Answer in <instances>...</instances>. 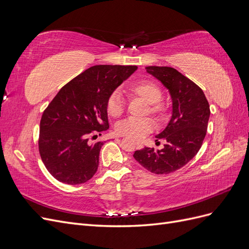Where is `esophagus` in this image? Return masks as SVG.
<instances>
[{"instance_id": "1", "label": "esophagus", "mask_w": 249, "mask_h": 249, "mask_svg": "<svg viewBox=\"0 0 249 249\" xmlns=\"http://www.w3.org/2000/svg\"><path fill=\"white\" fill-rule=\"evenodd\" d=\"M136 148H138V149L142 148V143L141 142H136Z\"/></svg>"}]
</instances>
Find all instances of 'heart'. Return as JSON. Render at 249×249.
<instances>
[{
    "label": "heart",
    "instance_id": "1",
    "mask_svg": "<svg viewBox=\"0 0 249 249\" xmlns=\"http://www.w3.org/2000/svg\"><path fill=\"white\" fill-rule=\"evenodd\" d=\"M127 93L131 96H137L148 104V111L152 114L161 117L165 111V106L160 102L162 97V90L160 86L150 80H141L132 84ZM106 109L108 114L112 117H118L124 111V104L118 92H113L107 100ZM155 124L150 118L134 119L129 118L119 122L115 130L118 135L126 136L133 139H142L148 133L152 132Z\"/></svg>",
    "mask_w": 249,
    "mask_h": 249
}]
</instances>
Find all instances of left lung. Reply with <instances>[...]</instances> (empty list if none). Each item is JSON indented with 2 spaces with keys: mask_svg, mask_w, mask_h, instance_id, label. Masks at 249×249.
Instances as JSON below:
<instances>
[{
  "mask_svg": "<svg viewBox=\"0 0 249 249\" xmlns=\"http://www.w3.org/2000/svg\"><path fill=\"white\" fill-rule=\"evenodd\" d=\"M146 71L168 89L172 112L166 127L156 138L166 143L162 149L144 147L133 157L156 175L176 171L193 159L206 137L210 106L202 90L194 82L168 66H147Z\"/></svg>",
  "mask_w": 249,
  "mask_h": 249,
  "instance_id": "obj_1",
  "label": "left lung"
}]
</instances>
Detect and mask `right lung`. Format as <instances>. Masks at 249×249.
Wrapping results in <instances>:
<instances>
[{"label": "right lung", "mask_w": 249, "mask_h": 249, "mask_svg": "<svg viewBox=\"0 0 249 249\" xmlns=\"http://www.w3.org/2000/svg\"><path fill=\"white\" fill-rule=\"evenodd\" d=\"M137 66L94 65L63 86L40 120L39 153L49 172L69 185L86 183L99 167L104 142L89 136L109 129L106 104Z\"/></svg>", "instance_id": "right-lung-1"}]
</instances>
